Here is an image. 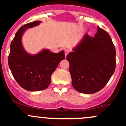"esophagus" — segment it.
<instances>
[{
    "label": "esophagus",
    "instance_id": "obj_1",
    "mask_svg": "<svg viewBox=\"0 0 126 126\" xmlns=\"http://www.w3.org/2000/svg\"><path fill=\"white\" fill-rule=\"evenodd\" d=\"M69 52V50H68V49H65V50H64V55H65L66 57Z\"/></svg>",
    "mask_w": 126,
    "mask_h": 126
}]
</instances>
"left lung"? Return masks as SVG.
<instances>
[{
    "mask_svg": "<svg viewBox=\"0 0 126 126\" xmlns=\"http://www.w3.org/2000/svg\"><path fill=\"white\" fill-rule=\"evenodd\" d=\"M66 59L74 88L93 94L102 90L113 74L116 50L109 34L97 27L94 37L85 34Z\"/></svg>",
    "mask_w": 126,
    "mask_h": 126,
    "instance_id": "obj_1",
    "label": "left lung"
}]
</instances>
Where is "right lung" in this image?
<instances>
[{"label": "right lung", "instance_id": "right-lung-1", "mask_svg": "<svg viewBox=\"0 0 126 126\" xmlns=\"http://www.w3.org/2000/svg\"><path fill=\"white\" fill-rule=\"evenodd\" d=\"M40 23L39 21L30 22L17 30L11 43L8 56V65L13 77L21 87L30 91H40L49 87L52 74L65 57L64 50L53 53L44 49L31 55L24 50L22 44L24 32Z\"/></svg>", "mask_w": 126, "mask_h": 126}]
</instances>
